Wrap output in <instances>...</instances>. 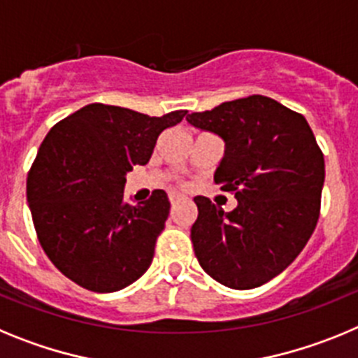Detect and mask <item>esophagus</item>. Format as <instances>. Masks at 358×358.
Segmentation results:
<instances>
[{
    "label": "esophagus",
    "instance_id": "esophagus-1",
    "mask_svg": "<svg viewBox=\"0 0 358 358\" xmlns=\"http://www.w3.org/2000/svg\"><path fill=\"white\" fill-rule=\"evenodd\" d=\"M182 201L181 195H170V202H172V206H176V204H179V202Z\"/></svg>",
    "mask_w": 358,
    "mask_h": 358
}]
</instances>
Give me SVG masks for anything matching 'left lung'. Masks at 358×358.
<instances>
[{"instance_id": "obj_1", "label": "left lung", "mask_w": 358, "mask_h": 358, "mask_svg": "<svg viewBox=\"0 0 358 358\" xmlns=\"http://www.w3.org/2000/svg\"><path fill=\"white\" fill-rule=\"evenodd\" d=\"M189 125L224 141L215 185L233 192L224 211L194 199L192 242L201 267L236 290L260 287L283 273L314 233L324 182V157L303 115L262 94L186 116Z\"/></svg>"}]
</instances>
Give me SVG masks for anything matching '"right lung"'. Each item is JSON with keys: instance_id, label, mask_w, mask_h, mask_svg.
Segmentation results:
<instances>
[{"instance_id": "right-lung-1", "label": "right lung", "mask_w": 358, "mask_h": 358, "mask_svg": "<svg viewBox=\"0 0 358 358\" xmlns=\"http://www.w3.org/2000/svg\"><path fill=\"white\" fill-rule=\"evenodd\" d=\"M156 118L90 103L59 122L41 143L27 181L37 238L66 278L93 292H116L147 273L170 201L123 199L127 173L147 164L157 136L185 118Z\"/></svg>"}]
</instances>
